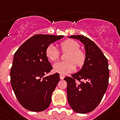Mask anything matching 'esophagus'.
Listing matches in <instances>:
<instances>
[{
  "instance_id": "obj_1",
  "label": "esophagus",
  "mask_w": 120,
  "mask_h": 120,
  "mask_svg": "<svg viewBox=\"0 0 120 120\" xmlns=\"http://www.w3.org/2000/svg\"><path fill=\"white\" fill-rule=\"evenodd\" d=\"M60 79H61V80H63V79H64V75L60 74Z\"/></svg>"
}]
</instances>
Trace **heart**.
<instances>
[{"mask_svg": "<svg viewBox=\"0 0 120 120\" xmlns=\"http://www.w3.org/2000/svg\"><path fill=\"white\" fill-rule=\"evenodd\" d=\"M60 47L63 52H68L65 61H58L53 65V70L55 72L61 75H66L74 71L75 63L78 67H81L85 63L86 56L82 51L79 49L80 45L74 40H67L61 42ZM46 56L49 60L56 61L60 56V53L56 47L50 45L45 51Z\"/></svg>", "mask_w": 120, "mask_h": 120, "instance_id": "heart-1", "label": "heart"}]
</instances>
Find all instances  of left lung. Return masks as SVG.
Masks as SVG:
<instances>
[{
    "label": "left lung",
    "mask_w": 120,
    "mask_h": 120,
    "mask_svg": "<svg viewBox=\"0 0 120 120\" xmlns=\"http://www.w3.org/2000/svg\"><path fill=\"white\" fill-rule=\"evenodd\" d=\"M69 37L77 39L84 45L86 59L82 68L72 74V78L64 79L67 82L68 101L75 112L86 113L97 108L107 90L109 77L108 59L89 38L82 35ZM75 79L80 83H76Z\"/></svg>",
    "instance_id": "8db88e82"
}]
</instances>
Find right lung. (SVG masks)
Listing matches in <instances>:
<instances>
[{"instance_id": "obj_1", "label": "right lung", "mask_w": 120, "mask_h": 120, "mask_svg": "<svg viewBox=\"0 0 120 120\" xmlns=\"http://www.w3.org/2000/svg\"><path fill=\"white\" fill-rule=\"evenodd\" d=\"M63 37L37 34L23 43L14 54L10 72L11 86L20 105L30 111L45 110L51 102L60 77L58 73L45 76L52 69L45 51L49 45Z\"/></svg>"}]
</instances>
